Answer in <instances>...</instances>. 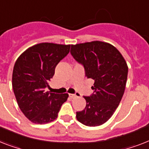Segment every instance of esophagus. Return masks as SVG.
Masks as SVG:
<instances>
[{"label": "esophagus", "instance_id": "esophagus-1", "mask_svg": "<svg viewBox=\"0 0 149 149\" xmlns=\"http://www.w3.org/2000/svg\"><path fill=\"white\" fill-rule=\"evenodd\" d=\"M78 95V94H77ZM77 94H69V95H70V97L72 98V99H74V98H77L78 95H77Z\"/></svg>", "mask_w": 149, "mask_h": 149}]
</instances>
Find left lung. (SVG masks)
<instances>
[{"instance_id": "obj_1", "label": "left lung", "mask_w": 149, "mask_h": 149, "mask_svg": "<svg viewBox=\"0 0 149 149\" xmlns=\"http://www.w3.org/2000/svg\"><path fill=\"white\" fill-rule=\"evenodd\" d=\"M71 55L94 80L93 93L84 96L86 106L77 112V120L87 126H99L111 118L124 94L128 66L120 52L112 45L92 41L71 45Z\"/></svg>"}]
</instances>
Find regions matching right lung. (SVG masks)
<instances>
[{
    "label": "right lung",
    "mask_w": 149,
    "mask_h": 149,
    "mask_svg": "<svg viewBox=\"0 0 149 149\" xmlns=\"http://www.w3.org/2000/svg\"><path fill=\"white\" fill-rule=\"evenodd\" d=\"M70 45L42 43L33 46L17 58L12 75V86L24 116L36 124L55 120L68 94L46 92L56 65L70 52Z\"/></svg>",
    "instance_id": "obj_1"
}]
</instances>
